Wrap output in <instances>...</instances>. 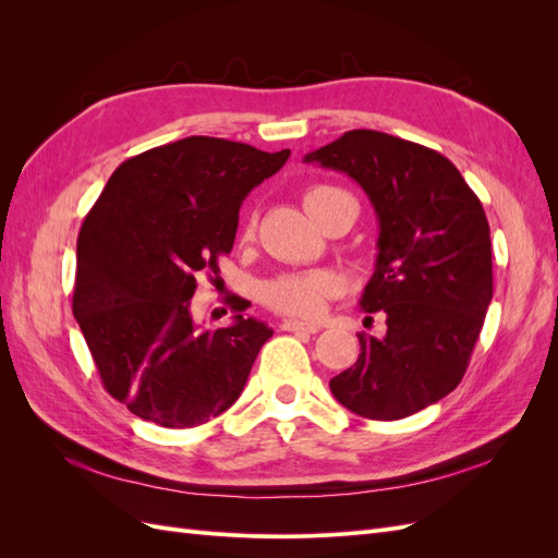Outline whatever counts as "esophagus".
I'll use <instances>...</instances> for the list:
<instances>
[{
  "mask_svg": "<svg viewBox=\"0 0 558 558\" xmlns=\"http://www.w3.org/2000/svg\"><path fill=\"white\" fill-rule=\"evenodd\" d=\"M281 328H283V330H291V332H310V335L318 332V326L305 324V320H283Z\"/></svg>",
  "mask_w": 558,
  "mask_h": 558,
  "instance_id": "obj_1",
  "label": "esophagus"
}]
</instances>
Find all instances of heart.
Segmentation results:
<instances>
[{
  "instance_id": "b5f03b06",
  "label": "heart",
  "mask_w": 558,
  "mask_h": 558,
  "mask_svg": "<svg viewBox=\"0 0 558 558\" xmlns=\"http://www.w3.org/2000/svg\"><path fill=\"white\" fill-rule=\"evenodd\" d=\"M302 205H305L307 214L316 223L324 221V218L337 207L356 209L353 197L330 183L310 185L305 195H302ZM248 234L251 223L244 228V238H248ZM340 279L330 272H320V269L318 272H293L267 281L263 286V302L269 310H275L279 314L314 318L326 310V302L340 293Z\"/></svg>"
}]
</instances>
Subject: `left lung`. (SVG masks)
<instances>
[{"mask_svg":"<svg viewBox=\"0 0 558 558\" xmlns=\"http://www.w3.org/2000/svg\"><path fill=\"white\" fill-rule=\"evenodd\" d=\"M361 183L379 218V253L361 307L386 332H359V361L330 379L353 414L396 421L461 384L494 298L488 221L442 154L377 130H349L305 156Z\"/></svg>","mask_w":558,"mask_h":558,"instance_id":"8db88e82","label":"left lung"}]
</instances>
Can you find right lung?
Masks as SVG:
<instances>
[{
  "label": "right lung",
  "instance_id": "add662e5",
  "mask_svg": "<svg viewBox=\"0 0 558 558\" xmlns=\"http://www.w3.org/2000/svg\"><path fill=\"white\" fill-rule=\"evenodd\" d=\"M291 150L185 137L128 158L107 181L76 242L72 310L107 393L150 424L193 428L244 391L272 337L228 295L232 324L202 328L195 275H218L244 197L277 174ZM251 305V302H248Z\"/></svg>",
  "mask_w": 558,
  "mask_h": 558
}]
</instances>
